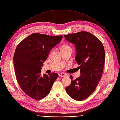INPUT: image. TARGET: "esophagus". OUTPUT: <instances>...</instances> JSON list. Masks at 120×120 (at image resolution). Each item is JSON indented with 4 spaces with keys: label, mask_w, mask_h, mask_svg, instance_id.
<instances>
[{
    "label": "esophagus",
    "mask_w": 120,
    "mask_h": 120,
    "mask_svg": "<svg viewBox=\"0 0 120 120\" xmlns=\"http://www.w3.org/2000/svg\"><path fill=\"white\" fill-rule=\"evenodd\" d=\"M59 76H61V77H66L67 76V75L66 74H65V73H60L59 74H58Z\"/></svg>",
    "instance_id": "obj_1"
}]
</instances>
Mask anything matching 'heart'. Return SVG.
Listing matches in <instances>:
<instances>
[{"label": "heart", "mask_w": 120, "mask_h": 120, "mask_svg": "<svg viewBox=\"0 0 120 120\" xmlns=\"http://www.w3.org/2000/svg\"><path fill=\"white\" fill-rule=\"evenodd\" d=\"M60 50H61V51H65V50H71V51H72V48L69 45H63L61 46Z\"/></svg>", "instance_id": "heart-1"}]
</instances>
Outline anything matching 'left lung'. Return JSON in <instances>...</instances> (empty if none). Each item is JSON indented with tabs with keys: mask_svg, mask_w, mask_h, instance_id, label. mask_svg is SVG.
I'll return each instance as SVG.
<instances>
[{
	"mask_svg": "<svg viewBox=\"0 0 120 120\" xmlns=\"http://www.w3.org/2000/svg\"><path fill=\"white\" fill-rule=\"evenodd\" d=\"M66 40L75 45V60L81 75L66 88L68 95L76 101L85 100L92 94L101 77L105 63V51L102 43L90 32L82 31L64 36Z\"/></svg>",
	"mask_w": 120,
	"mask_h": 120,
	"instance_id": "obj_1",
	"label": "left lung"
}]
</instances>
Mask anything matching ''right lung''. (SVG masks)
Masks as SVG:
<instances>
[{"label":"right lung","mask_w":120,"mask_h":120,"mask_svg":"<svg viewBox=\"0 0 120 120\" xmlns=\"http://www.w3.org/2000/svg\"><path fill=\"white\" fill-rule=\"evenodd\" d=\"M63 36L33 33L17 46L13 56L17 81L24 93L30 97L41 100L49 94L58 77L52 73L41 76V67L50 50L62 39Z\"/></svg>","instance_id":"obj_1"}]
</instances>
